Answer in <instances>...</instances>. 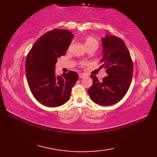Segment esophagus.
Masks as SVG:
<instances>
[{"label": "esophagus", "instance_id": "34e87169", "mask_svg": "<svg viewBox=\"0 0 157 157\" xmlns=\"http://www.w3.org/2000/svg\"><path fill=\"white\" fill-rule=\"evenodd\" d=\"M85 76H86V74H84V73H79V78H84Z\"/></svg>", "mask_w": 157, "mask_h": 157}]
</instances>
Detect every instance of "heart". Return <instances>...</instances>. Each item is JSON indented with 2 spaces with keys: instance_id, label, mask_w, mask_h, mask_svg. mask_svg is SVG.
Segmentation results:
<instances>
[{
  "instance_id": "b5f03b06",
  "label": "heart",
  "mask_w": 157,
  "mask_h": 157,
  "mask_svg": "<svg viewBox=\"0 0 157 157\" xmlns=\"http://www.w3.org/2000/svg\"><path fill=\"white\" fill-rule=\"evenodd\" d=\"M84 43L87 48L90 47V46H94V45L98 46V41L96 40L94 38H93L92 36H86V37H85ZM87 64H88V63L86 61H82L80 62V63H79V65H80V66H82V67H84Z\"/></svg>"
}]
</instances>
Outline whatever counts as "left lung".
I'll use <instances>...</instances> for the list:
<instances>
[{
  "mask_svg": "<svg viewBox=\"0 0 157 157\" xmlns=\"http://www.w3.org/2000/svg\"><path fill=\"white\" fill-rule=\"evenodd\" d=\"M102 41L101 68L106 69L108 75L102 82L95 75H90L93 84L88 93L96 104L109 106L115 104L124 97L131 84L134 68L129 52L121 38L106 36Z\"/></svg>",
  "mask_w": 157,
  "mask_h": 157,
  "instance_id": "obj_1",
  "label": "left lung"
}]
</instances>
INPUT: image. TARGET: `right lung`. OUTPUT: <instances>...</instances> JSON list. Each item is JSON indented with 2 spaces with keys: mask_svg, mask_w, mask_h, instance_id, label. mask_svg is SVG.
I'll return each mask as SVG.
<instances>
[{
  "mask_svg": "<svg viewBox=\"0 0 157 157\" xmlns=\"http://www.w3.org/2000/svg\"><path fill=\"white\" fill-rule=\"evenodd\" d=\"M73 38L71 32L66 29H52L34 43L27 55L25 73L29 88L34 98L45 106L65 104L78 81V74L73 71L55 75V63L65 55Z\"/></svg>",
  "mask_w": 157,
  "mask_h": 157,
  "instance_id": "1",
  "label": "right lung"
}]
</instances>
